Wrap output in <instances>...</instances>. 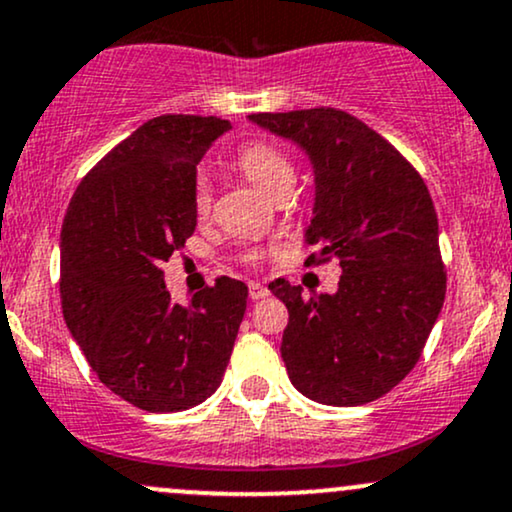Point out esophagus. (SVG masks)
Wrapping results in <instances>:
<instances>
[{
    "label": "esophagus",
    "instance_id": "esophagus-1",
    "mask_svg": "<svg viewBox=\"0 0 512 512\" xmlns=\"http://www.w3.org/2000/svg\"><path fill=\"white\" fill-rule=\"evenodd\" d=\"M248 293H250V301H260V298L269 296V289H267V286H262V284H250Z\"/></svg>",
    "mask_w": 512,
    "mask_h": 512
}]
</instances>
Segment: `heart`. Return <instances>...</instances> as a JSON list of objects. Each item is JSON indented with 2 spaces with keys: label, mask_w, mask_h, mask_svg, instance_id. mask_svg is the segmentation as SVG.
<instances>
[{
  "label": "heart",
  "mask_w": 512,
  "mask_h": 512,
  "mask_svg": "<svg viewBox=\"0 0 512 512\" xmlns=\"http://www.w3.org/2000/svg\"><path fill=\"white\" fill-rule=\"evenodd\" d=\"M236 166L240 173L248 178L257 190H262L267 197H276L281 190H291L293 182V163L289 156L274 146L272 142H257L245 144L238 151ZM192 204H195L197 216H207L211 209V185L207 175H199L195 180V190H192Z\"/></svg>",
  "instance_id": "b5f03b06"
}]
</instances>
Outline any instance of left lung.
Here are the masks:
<instances>
[{
	"mask_svg": "<svg viewBox=\"0 0 512 512\" xmlns=\"http://www.w3.org/2000/svg\"><path fill=\"white\" fill-rule=\"evenodd\" d=\"M308 154L315 207L310 264L337 260V293L276 279L289 308L281 358L313 402L358 407L387 395L421 358L445 301L438 216L416 168L358 117L337 108L250 115Z\"/></svg>",
	"mask_w": 512,
	"mask_h": 512,
	"instance_id": "1",
	"label": "left lung"
}]
</instances>
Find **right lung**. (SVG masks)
Wrapping results in <instances>:
<instances>
[{
    "mask_svg": "<svg viewBox=\"0 0 512 512\" xmlns=\"http://www.w3.org/2000/svg\"><path fill=\"white\" fill-rule=\"evenodd\" d=\"M226 129L202 115L144 122L91 168L64 216V322L98 380L144 411L214 395L243 322V281L219 276L180 305L161 269L195 233L197 163Z\"/></svg>",
    "mask_w": 512,
    "mask_h": 512,
    "instance_id": "right-lung-1",
    "label": "right lung"
}]
</instances>
